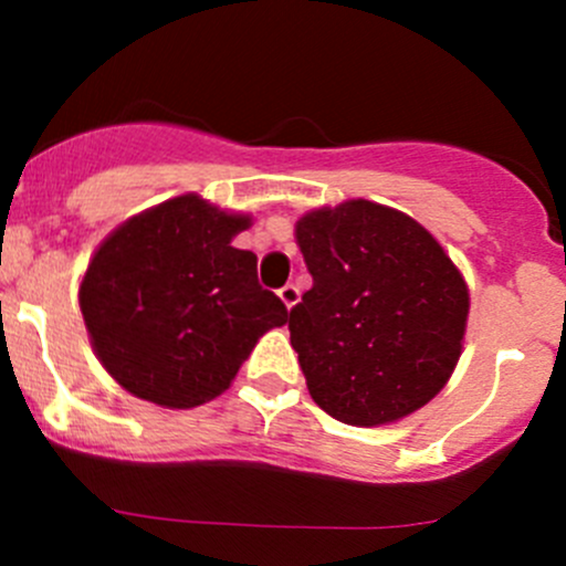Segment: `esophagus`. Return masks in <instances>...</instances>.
Listing matches in <instances>:
<instances>
[{"label": "esophagus", "mask_w": 566, "mask_h": 566, "mask_svg": "<svg viewBox=\"0 0 566 566\" xmlns=\"http://www.w3.org/2000/svg\"><path fill=\"white\" fill-rule=\"evenodd\" d=\"M279 298H282V304L287 306V310H293V306L298 304L301 293H298V287H295V284H284V287L279 290Z\"/></svg>", "instance_id": "1"}]
</instances>
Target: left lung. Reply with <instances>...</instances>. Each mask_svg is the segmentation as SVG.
<instances>
[{
    "label": "left lung",
    "instance_id": "left-lung-1",
    "mask_svg": "<svg viewBox=\"0 0 566 566\" xmlns=\"http://www.w3.org/2000/svg\"><path fill=\"white\" fill-rule=\"evenodd\" d=\"M312 290L290 310L306 389L334 419L378 427L452 378L468 319L465 279L410 216L369 199L295 224Z\"/></svg>",
    "mask_w": 566,
    "mask_h": 566
}]
</instances>
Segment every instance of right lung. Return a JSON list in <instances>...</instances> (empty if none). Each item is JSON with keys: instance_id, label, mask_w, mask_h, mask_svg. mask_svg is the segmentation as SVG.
Wrapping results in <instances>:
<instances>
[{"instance_id": "add662e5", "label": "right lung", "mask_w": 566, "mask_h": 566, "mask_svg": "<svg viewBox=\"0 0 566 566\" xmlns=\"http://www.w3.org/2000/svg\"><path fill=\"white\" fill-rule=\"evenodd\" d=\"M251 224L197 193L119 224L78 287L84 325L106 373L161 408H197L230 389L287 306L256 282V254L232 247Z\"/></svg>"}]
</instances>
